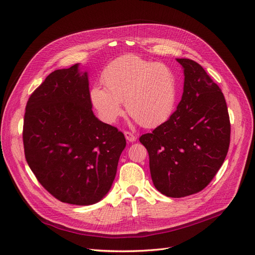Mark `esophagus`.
I'll return each mask as SVG.
<instances>
[{"mask_svg": "<svg viewBox=\"0 0 255 255\" xmlns=\"http://www.w3.org/2000/svg\"><path fill=\"white\" fill-rule=\"evenodd\" d=\"M125 136H126V138H127V140L128 141V142H134L135 140H136V136L133 134V133H130V132H125Z\"/></svg>", "mask_w": 255, "mask_h": 255, "instance_id": "34e87169", "label": "esophagus"}]
</instances>
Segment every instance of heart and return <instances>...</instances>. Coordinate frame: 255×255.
<instances>
[{
	"label": "heart",
	"instance_id": "heart-1",
	"mask_svg": "<svg viewBox=\"0 0 255 255\" xmlns=\"http://www.w3.org/2000/svg\"><path fill=\"white\" fill-rule=\"evenodd\" d=\"M105 87L90 89V101L100 119L115 123L122 114V102L137 122L154 128L172 114L177 98V81L172 69L133 54L114 59L102 72Z\"/></svg>",
	"mask_w": 255,
	"mask_h": 255
}]
</instances>
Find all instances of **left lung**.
<instances>
[{
  "mask_svg": "<svg viewBox=\"0 0 255 255\" xmlns=\"http://www.w3.org/2000/svg\"><path fill=\"white\" fill-rule=\"evenodd\" d=\"M184 69L181 102L166 122L140 136L150 158L154 186L182 198L204 189L218 172L230 145L225 96L196 61L176 58Z\"/></svg>",
  "mask_w": 255,
  "mask_h": 255,
  "instance_id": "obj_1",
  "label": "left lung"
}]
</instances>
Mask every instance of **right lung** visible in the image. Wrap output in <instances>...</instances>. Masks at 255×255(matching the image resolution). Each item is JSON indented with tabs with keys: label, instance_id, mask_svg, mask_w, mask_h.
Wrapping results in <instances>:
<instances>
[{
	"label": "right lung",
	"instance_id": "add662e5",
	"mask_svg": "<svg viewBox=\"0 0 255 255\" xmlns=\"http://www.w3.org/2000/svg\"><path fill=\"white\" fill-rule=\"evenodd\" d=\"M87 72L59 69L30 95L23 125L27 164L61 202L91 205L110 191L126 137L92 112Z\"/></svg>",
	"mask_w": 255,
	"mask_h": 255
}]
</instances>
